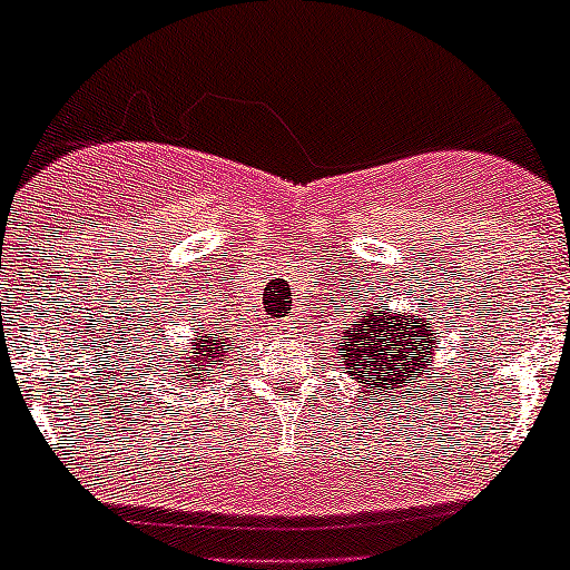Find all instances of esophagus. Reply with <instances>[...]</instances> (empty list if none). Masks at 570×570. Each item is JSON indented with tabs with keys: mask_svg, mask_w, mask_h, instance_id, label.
Returning <instances> with one entry per match:
<instances>
[{
	"mask_svg": "<svg viewBox=\"0 0 570 570\" xmlns=\"http://www.w3.org/2000/svg\"><path fill=\"white\" fill-rule=\"evenodd\" d=\"M279 328H282V331H291V328H294V325H291L288 320H282V322H279Z\"/></svg>",
	"mask_w": 570,
	"mask_h": 570,
	"instance_id": "obj_1",
	"label": "esophagus"
}]
</instances>
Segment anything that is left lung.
Wrapping results in <instances>:
<instances>
[{
    "mask_svg": "<svg viewBox=\"0 0 570 570\" xmlns=\"http://www.w3.org/2000/svg\"><path fill=\"white\" fill-rule=\"evenodd\" d=\"M431 340L434 334H428L425 322L391 316L382 305L380 311L367 308L354 328L336 342L351 380H362L380 394L385 391L394 396V387L420 374L431 354Z\"/></svg>",
    "mask_w": 570,
    "mask_h": 570,
    "instance_id": "left-lung-1",
    "label": "left lung"
}]
</instances>
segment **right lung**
Returning a JSON list of instances; mask_svg holds the SVG:
<instances>
[{
    "label": "right lung",
    "instance_id": "add662e5",
    "mask_svg": "<svg viewBox=\"0 0 570 570\" xmlns=\"http://www.w3.org/2000/svg\"><path fill=\"white\" fill-rule=\"evenodd\" d=\"M203 351V356H183L185 360V367H194L196 362H205V371L208 367H214L216 362H223V356L228 354V340H219L216 334H205L203 340L196 342V354ZM174 354V351H170ZM188 374V371H185Z\"/></svg>",
    "mask_w": 570,
    "mask_h": 570
}]
</instances>
